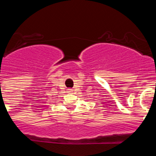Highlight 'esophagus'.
<instances>
[{
	"mask_svg": "<svg viewBox=\"0 0 156 156\" xmlns=\"http://www.w3.org/2000/svg\"><path fill=\"white\" fill-rule=\"evenodd\" d=\"M67 90H68V91H67V92H68L69 94H72V93L73 92V90H72V88H69V89Z\"/></svg>",
	"mask_w": 156,
	"mask_h": 156,
	"instance_id": "34e87169",
	"label": "esophagus"
}]
</instances>
